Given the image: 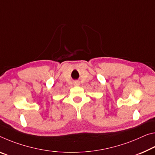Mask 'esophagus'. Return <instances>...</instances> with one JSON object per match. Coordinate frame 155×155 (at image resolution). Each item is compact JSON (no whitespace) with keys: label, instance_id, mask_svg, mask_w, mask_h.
Returning <instances> with one entry per match:
<instances>
[{"label":"esophagus","instance_id":"1","mask_svg":"<svg viewBox=\"0 0 155 155\" xmlns=\"http://www.w3.org/2000/svg\"><path fill=\"white\" fill-rule=\"evenodd\" d=\"M79 84H80V83H79V81H75L74 82V85H76V86H77V85H78Z\"/></svg>","mask_w":155,"mask_h":155}]
</instances>
